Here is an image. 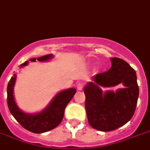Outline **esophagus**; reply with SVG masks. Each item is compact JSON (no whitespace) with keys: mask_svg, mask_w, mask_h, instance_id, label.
I'll return each instance as SVG.
<instances>
[{"mask_svg":"<svg viewBox=\"0 0 150 150\" xmlns=\"http://www.w3.org/2000/svg\"><path fill=\"white\" fill-rule=\"evenodd\" d=\"M84 88V84L82 82H79L77 84V89L79 91H82Z\"/></svg>","mask_w":150,"mask_h":150,"instance_id":"obj_1","label":"esophagus"}]
</instances>
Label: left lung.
<instances>
[{
	"instance_id": "left-lung-1",
	"label": "left lung",
	"mask_w": 150,
	"mask_h": 150,
	"mask_svg": "<svg viewBox=\"0 0 150 150\" xmlns=\"http://www.w3.org/2000/svg\"><path fill=\"white\" fill-rule=\"evenodd\" d=\"M108 71L97 74L93 82L84 87L85 109L91 127L101 131H111L125 125L134 115L139 97L135 70L127 62L111 58ZM122 83L126 88L103 94L100 86L110 87Z\"/></svg>"
}]
</instances>
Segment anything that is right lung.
<instances>
[{
    "instance_id": "right-lung-1",
    "label": "right lung",
    "mask_w": 150,
    "mask_h": 150,
    "mask_svg": "<svg viewBox=\"0 0 150 150\" xmlns=\"http://www.w3.org/2000/svg\"><path fill=\"white\" fill-rule=\"evenodd\" d=\"M52 57L53 55L48 54L39 57L37 60L44 62L49 60ZM29 60L35 62L36 58H32ZM27 65L28 61H25L24 63L20 65V68ZM16 75L14 74L13 76L10 79L6 89L8 108L10 113L16 118V120L25 129L35 134L47 132L59 125L64 115L65 109L76 93V89L69 88L61 91L53 97L50 104L42 111L36 114H28L21 111L14 100L13 87L16 82Z\"/></svg>"
}]
</instances>
